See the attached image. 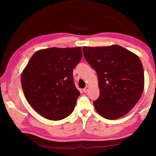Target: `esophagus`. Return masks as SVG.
<instances>
[{"label": "esophagus", "instance_id": "34e87169", "mask_svg": "<svg viewBox=\"0 0 156 156\" xmlns=\"http://www.w3.org/2000/svg\"><path fill=\"white\" fill-rule=\"evenodd\" d=\"M89 87H88V86H87V87H85V88H84L83 89V92H88V90H89Z\"/></svg>", "mask_w": 156, "mask_h": 156}]
</instances>
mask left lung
Wrapping results in <instances>:
<instances>
[{
	"label": "left lung",
	"mask_w": 156,
	"mask_h": 156,
	"mask_svg": "<svg viewBox=\"0 0 156 156\" xmlns=\"http://www.w3.org/2000/svg\"><path fill=\"white\" fill-rule=\"evenodd\" d=\"M83 53L98 74L100 96L93 103L97 112L108 119L128 114L144 90V69L139 56L117 44L83 47Z\"/></svg>",
	"instance_id": "obj_1"
}]
</instances>
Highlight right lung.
<instances>
[{
	"label": "right lung",
	"instance_id": "obj_1",
	"mask_svg": "<svg viewBox=\"0 0 156 156\" xmlns=\"http://www.w3.org/2000/svg\"><path fill=\"white\" fill-rule=\"evenodd\" d=\"M81 58L80 47L50 48L32 55L21 84L27 101L41 116L60 120L73 112L80 95L73 72Z\"/></svg>",
	"mask_w": 156,
	"mask_h": 156
}]
</instances>
